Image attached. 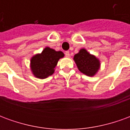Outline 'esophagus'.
<instances>
[{
    "instance_id": "obj_1",
    "label": "esophagus",
    "mask_w": 130,
    "mask_h": 130,
    "mask_svg": "<svg viewBox=\"0 0 130 130\" xmlns=\"http://www.w3.org/2000/svg\"><path fill=\"white\" fill-rule=\"evenodd\" d=\"M65 56L68 57V58H69V57H70V52H69V51H65Z\"/></svg>"
}]
</instances>
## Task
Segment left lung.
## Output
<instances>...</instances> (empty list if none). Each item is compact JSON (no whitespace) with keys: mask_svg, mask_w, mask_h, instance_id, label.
I'll return each mask as SVG.
<instances>
[{"mask_svg":"<svg viewBox=\"0 0 130 130\" xmlns=\"http://www.w3.org/2000/svg\"><path fill=\"white\" fill-rule=\"evenodd\" d=\"M74 60L79 70L88 76H93L100 68V61L94 55L88 53L86 49H80L74 55Z\"/></svg>","mask_w":130,"mask_h":130,"instance_id":"left-lung-1","label":"left lung"}]
</instances>
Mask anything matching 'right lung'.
I'll use <instances>...</instances> for the list:
<instances>
[{"label": "right lung", "mask_w": 130, "mask_h": 130, "mask_svg": "<svg viewBox=\"0 0 130 130\" xmlns=\"http://www.w3.org/2000/svg\"><path fill=\"white\" fill-rule=\"evenodd\" d=\"M62 51L45 47L40 54L34 55L30 59V70L38 79H44L54 73L55 68L60 58L64 57Z\"/></svg>", "instance_id": "1"}]
</instances>
